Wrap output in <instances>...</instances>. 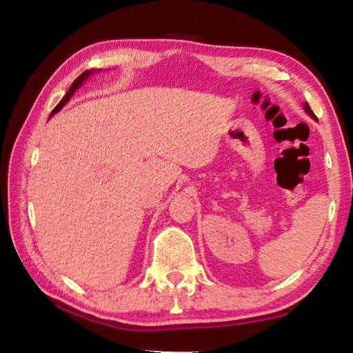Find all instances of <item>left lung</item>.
<instances>
[{"label": "left lung", "instance_id": "8db88e82", "mask_svg": "<svg viewBox=\"0 0 353 353\" xmlns=\"http://www.w3.org/2000/svg\"><path fill=\"white\" fill-rule=\"evenodd\" d=\"M303 108H305V112H306L309 116H311L312 119H316V116L314 114V112L311 110V108H309V104H307V103H303Z\"/></svg>", "mask_w": 353, "mask_h": 353}]
</instances>
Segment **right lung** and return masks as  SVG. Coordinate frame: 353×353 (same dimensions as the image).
I'll list each match as a JSON object with an SVG mask.
<instances>
[{"instance_id":"right-lung-1","label":"right lung","mask_w":353,"mask_h":353,"mask_svg":"<svg viewBox=\"0 0 353 353\" xmlns=\"http://www.w3.org/2000/svg\"><path fill=\"white\" fill-rule=\"evenodd\" d=\"M97 72H100V70H97V69H95V70H94V69H91V70H85L83 73H81V74H79V77H78L77 79H74V81H73V83L70 85V88H69V91L66 92V95H65V97H63V99L60 100V103H59V104L56 105V108H54V110H52V112H51V114H50V116H52V114H56V113H57V112H59V110H60V109L63 108V105H65V104H66V103H68V101L70 100V97H72V95H73V92H74V91H77V90H78V88L81 87V85L83 83V81H85V79H87V78L90 77V74H91V73H97Z\"/></svg>"}]
</instances>
